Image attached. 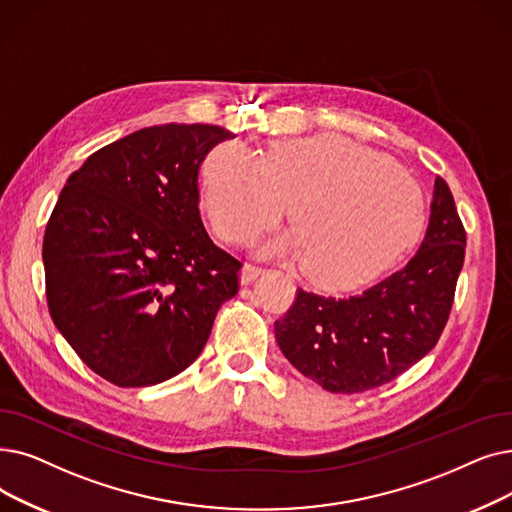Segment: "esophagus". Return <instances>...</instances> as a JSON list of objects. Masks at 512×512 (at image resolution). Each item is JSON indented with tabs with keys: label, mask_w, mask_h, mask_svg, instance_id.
<instances>
[{
	"label": "esophagus",
	"mask_w": 512,
	"mask_h": 512,
	"mask_svg": "<svg viewBox=\"0 0 512 512\" xmlns=\"http://www.w3.org/2000/svg\"><path fill=\"white\" fill-rule=\"evenodd\" d=\"M265 270L263 268H259V265H253V263H247L242 268V274H240V278H242V284H249V282H253V280H257L261 274H263Z\"/></svg>",
	"instance_id": "1"
}]
</instances>
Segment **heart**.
I'll return each instance as SVG.
<instances>
[{"instance_id": "1", "label": "heart", "mask_w": 512, "mask_h": 512, "mask_svg": "<svg viewBox=\"0 0 512 512\" xmlns=\"http://www.w3.org/2000/svg\"><path fill=\"white\" fill-rule=\"evenodd\" d=\"M286 203L295 230L274 249L305 255L307 274L330 288L387 272L425 219L422 190L402 165L341 136L286 140L263 159L238 142L211 152L203 205L221 240H253Z\"/></svg>"}]
</instances>
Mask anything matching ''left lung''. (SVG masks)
Returning <instances> with one entry per match:
<instances>
[{"label": "left lung", "mask_w": 512, "mask_h": 512, "mask_svg": "<svg viewBox=\"0 0 512 512\" xmlns=\"http://www.w3.org/2000/svg\"><path fill=\"white\" fill-rule=\"evenodd\" d=\"M466 232L437 175L431 219L402 270L353 297L297 288L274 322L276 341L303 376L330 393H362L397 379L437 345L454 305Z\"/></svg>", "instance_id": "obj_1"}]
</instances>
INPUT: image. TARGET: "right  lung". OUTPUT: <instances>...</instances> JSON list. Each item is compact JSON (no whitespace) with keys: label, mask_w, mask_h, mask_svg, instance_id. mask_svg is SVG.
<instances>
[{"label":"right lung","mask_w":512,"mask_h":512,"mask_svg":"<svg viewBox=\"0 0 512 512\" xmlns=\"http://www.w3.org/2000/svg\"><path fill=\"white\" fill-rule=\"evenodd\" d=\"M234 138L217 125H154L108 144L66 180L43 236L50 316L87 368L117 387L186 370L242 261L211 240L198 169Z\"/></svg>","instance_id":"1"}]
</instances>
